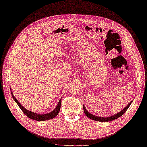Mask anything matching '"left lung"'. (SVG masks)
Listing matches in <instances>:
<instances>
[{
  "label": "left lung",
  "mask_w": 147,
  "mask_h": 147,
  "mask_svg": "<svg viewBox=\"0 0 147 147\" xmlns=\"http://www.w3.org/2000/svg\"><path fill=\"white\" fill-rule=\"evenodd\" d=\"M133 101H131L125 107V108L121 111V112L117 113L115 115H113L112 116H110V117H98V116H95L92 115V113H89L88 111L86 110V109L85 108V106H84V113L86 115H87L89 119H90L93 120H96V121H112L114 120H116L118 118L120 117L121 115H123V114L126 112L127 110V109L129 108V107L130 106V105L131 104V103Z\"/></svg>",
  "instance_id": "8db88e82"
}]
</instances>
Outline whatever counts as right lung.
Here are the masks:
<instances>
[{
    "instance_id": "1",
    "label": "right lung",
    "mask_w": 147,
    "mask_h": 147,
    "mask_svg": "<svg viewBox=\"0 0 147 147\" xmlns=\"http://www.w3.org/2000/svg\"><path fill=\"white\" fill-rule=\"evenodd\" d=\"M10 90H11V89H10ZM11 94L12 95V97L14 100V101H15L17 103V104L19 105L20 109L22 110V112L25 114H26V115L28 118H30V119H31L32 120H37V121L48 120L52 119H53V118H55L56 116H57V115H58L59 113V111L60 109V106H61V100H60L59 103H58V104H57V106L56 107V108L53 110L52 112L48 113H45V114H38L37 113L32 112H31V111H28L27 109H25L24 107L22 105H21L19 102H18V100L16 99L15 96H13V93L12 91H11Z\"/></svg>"
}]
</instances>
